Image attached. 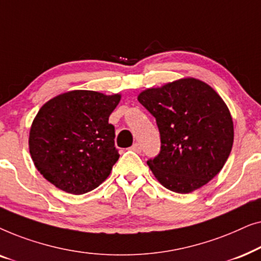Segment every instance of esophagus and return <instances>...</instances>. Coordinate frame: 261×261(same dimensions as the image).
<instances>
[{
    "label": "esophagus",
    "mask_w": 261,
    "mask_h": 261,
    "mask_svg": "<svg viewBox=\"0 0 261 261\" xmlns=\"http://www.w3.org/2000/svg\"><path fill=\"white\" fill-rule=\"evenodd\" d=\"M132 151L137 152V153H140L141 152V145L139 144V142H135V144H133V146L130 147Z\"/></svg>",
    "instance_id": "esophagus-1"
}]
</instances>
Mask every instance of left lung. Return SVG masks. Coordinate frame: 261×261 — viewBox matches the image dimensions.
<instances>
[{"instance_id": "left-lung-1", "label": "left lung", "mask_w": 261, "mask_h": 261, "mask_svg": "<svg viewBox=\"0 0 261 261\" xmlns=\"http://www.w3.org/2000/svg\"><path fill=\"white\" fill-rule=\"evenodd\" d=\"M138 101L155 117L159 128L160 152L147 165L163 187L189 194L222 170L233 147V119L210 85L181 78L146 89Z\"/></svg>"}]
</instances>
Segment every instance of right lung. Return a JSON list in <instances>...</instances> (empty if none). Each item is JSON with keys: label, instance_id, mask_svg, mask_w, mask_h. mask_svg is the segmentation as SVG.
<instances>
[{"label": "right lung", "instance_id": "obj_1", "mask_svg": "<svg viewBox=\"0 0 261 261\" xmlns=\"http://www.w3.org/2000/svg\"><path fill=\"white\" fill-rule=\"evenodd\" d=\"M120 94L72 90L39 110L30 130V153L39 172L60 190L83 195L99 187L119 159L109 116Z\"/></svg>", "mask_w": 261, "mask_h": 261}]
</instances>
